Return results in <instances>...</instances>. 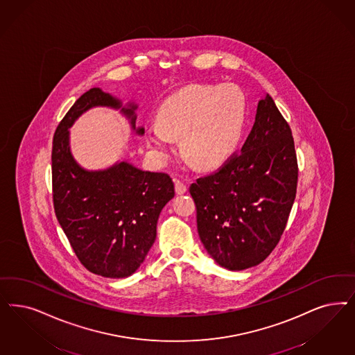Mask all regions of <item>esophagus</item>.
I'll return each instance as SVG.
<instances>
[{"label": "esophagus", "mask_w": 355, "mask_h": 355, "mask_svg": "<svg viewBox=\"0 0 355 355\" xmlns=\"http://www.w3.org/2000/svg\"><path fill=\"white\" fill-rule=\"evenodd\" d=\"M186 190H187V186H186V184H184L182 181H180V180H175V193L177 194H184V193H186Z\"/></svg>", "instance_id": "34e87169"}]
</instances>
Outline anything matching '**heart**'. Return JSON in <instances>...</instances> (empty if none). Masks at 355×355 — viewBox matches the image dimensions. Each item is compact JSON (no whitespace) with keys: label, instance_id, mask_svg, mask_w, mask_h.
<instances>
[{"label":"heart","instance_id":"obj_1","mask_svg":"<svg viewBox=\"0 0 355 355\" xmlns=\"http://www.w3.org/2000/svg\"><path fill=\"white\" fill-rule=\"evenodd\" d=\"M245 118V97L237 86H189L161 106L159 123L148 125V144L166 157L175 148L174 139L182 137L184 156L198 166L212 168L239 146Z\"/></svg>","mask_w":355,"mask_h":355}]
</instances>
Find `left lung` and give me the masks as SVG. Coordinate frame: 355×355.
Here are the masks:
<instances>
[{"instance_id":"8db88e82","label":"left lung","mask_w":355,"mask_h":355,"mask_svg":"<svg viewBox=\"0 0 355 355\" xmlns=\"http://www.w3.org/2000/svg\"><path fill=\"white\" fill-rule=\"evenodd\" d=\"M297 175L290 124L268 94L258 102L241 150L190 186L198 233L209 256L230 270L269 257L288 220Z\"/></svg>"}]
</instances>
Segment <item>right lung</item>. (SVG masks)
I'll list each match as a JSON object with an SVG mask.
<instances>
[{"label":"right lung","mask_w":355,"mask_h":355,"mask_svg":"<svg viewBox=\"0 0 355 355\" xmlns=\"http://www.w3.org/2000/svg\"><path fill=\"white\" fill-rule=\"evenodd\" d=\"M93 106L121 102L93 87L73 103L52 140V199L56 218L80 262L107 278L137 269L156 240L159 212L174 196V182L162 171H140L119 162L103 171H86L69 150L68 128ZM135 106L122 109L135 128ZM144 134L143 128L137 130Z\"/></svg>","instance_id":"add662e5"}]
</instances>
